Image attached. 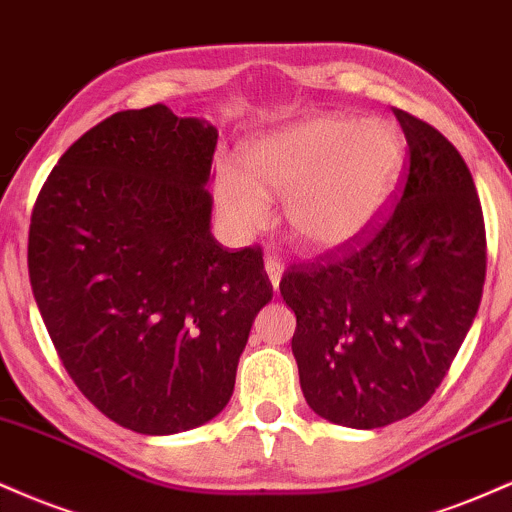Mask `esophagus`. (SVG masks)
Returning <instances> with one entry per match:
<instances>
[{
    "mask_svg": "<svg viewBox=\"0 0 512 512\" xmlns=\"http://www.w3.org/2000/svg\"><path fill=\"white\" fill-rule=\"evenodd\" d=\"M266 273H268V278H270V285H273L275 290H278L282 273H285V266H282V263H280V258H275V256H268L266 258Z\"/></svg>",
    "mask_w": 512,
    "mask_h": 512,
    "instance_id": "obj_1",
    "label": "esophagus"
}]
</instances>
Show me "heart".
<instances>
[{"label": "heart", "mask_w": 512, "mask_h": 512, "mask_svg": "<svg viewBox=\"0 0 512 512\" xmlns=\"http://www.w3.org/2000/svg\"><path fill=\"white\" fill-rule=\"evenodd\" d=\"M244 172L222 162V215L242 232L266 227L268 198L282 199L290 237L306 249L357 239L393 194L405 160L400 131L383 119L326 114L249 141Z\"/></svg>", "instance_id": "1"}]
</instances>
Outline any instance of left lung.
I'll list each match as a JSON object with an SVG mask.
<instances>
[{"instance_id":"obj_1","label":"left lung","mask_w":512,"mask_h":512,"mask_svg":"<svg viewBox=\"0 0 512 512\" xmlns=\"http://www.w3.org/2000/svg\"><path fill=\"white\" fill-rule=\"evenodd\" d=\"M407 165L390 208L352 242L282 275L292 352L318 417L378 429L422 410L458 354L486 278L484 213L470 167L405 110Z\"/></svg>"}]
</instances>
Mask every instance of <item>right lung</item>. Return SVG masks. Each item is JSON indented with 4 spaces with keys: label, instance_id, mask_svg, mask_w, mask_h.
I'll list each match as a JSON object with an SVG mask.
<instances>
[{
    "label": "right lung",
    "instance_id": "1",
    "mask_svg": "<svg viewBox=\"0 0 512 512\" xmlns=\"http://www.w3.org/2000/svg\"><path fill=\"white\" fill-rule=\"evenodd\" d=\"M218 131L165 105L124 110L59 158L30 215L28 275L66 374L136 434L210 422L273 297L261 246L210 234Z\"/></svg>",
    "mask_w": 512,
    "mask_h": 512
}]
</instances>
